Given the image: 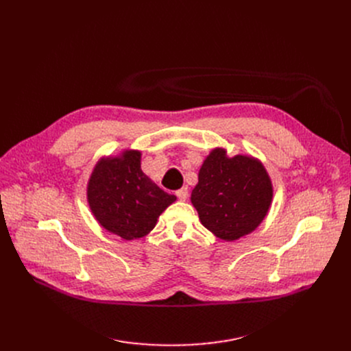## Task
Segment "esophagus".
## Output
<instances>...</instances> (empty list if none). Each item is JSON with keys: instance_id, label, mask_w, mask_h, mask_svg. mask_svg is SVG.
I'll use <instances>...</instances> for the list:
<instances>
[{"instance_id": "esophagus-1", "label": "esophagus", "mask_w": 351, "mask_h": 351, "mask_svg": "<svg viewBox=\"0 0 351 351\" xmlns=\"http://www.w3.org/2000/svg\"><path fill=\"white\" fill-rule=\"evenodd\" d=\"M188 195H189V192H188V188H186V186H183V188H180L179 191H176V196L179 197V200H186V199H188Z\"/></svg>"}]
</instances>
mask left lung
Returning <instances> with one entry per match:
<instances>
[{"label": "left lung", "mask_w": 351, "mask_h": 351, "mask_svg": "<svg viewBox=\"0 0 351 351\" xmlns=\"http://www.w3.org/2000/svg\"><path fill=\"white\" fill-rule=\"evenodd\" d=\"M271 200L273 183L265 165L252 155L229 156L225 147L206 156L191 195L200 223L225 242L259 228Z\"/></svg>", "instance_id": "obj_1"}]
</instances>
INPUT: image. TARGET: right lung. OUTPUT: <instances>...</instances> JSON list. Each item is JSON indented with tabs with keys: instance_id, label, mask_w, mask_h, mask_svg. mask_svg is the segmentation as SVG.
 <instances>
[{
	"instance_id": "add662e5",
	"label": "right lung",
	"mask_w": 351,
	"mask_h": 351,
	"mask_svg": "<svg viewBox=\"0 0 351 351\" xmlns=\"http://www.w3.org/2000/svg\"><path fill=\"white\" fill-rule=\"evenodd\" d=\"M141 158L136 149L101 158L86 185V200L97 222L123 241L146 236L176 200L142 172Z\"/></svg>"
}]
</instances>
